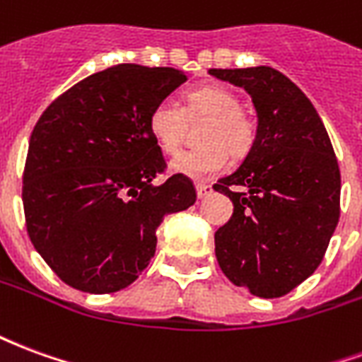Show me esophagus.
I'll list each match as a JSON object with an SVG mask.
<instances>
[{"label":"esophagus","mask_w":362,"mask_h":362,"mask_svg":"<svg viewBox=\"0 0 362 362\" xmlns=\"http://www.w3.org/2000/svg\"><path fill=\"white\" fill-rule=\"evenodd\" d=\"M196 189H197V197H199V199H204V197H207L209 194H213V186L211 184H205V182H197Z\"/></svg>","instance_id":"obj_1"}]
</instances>
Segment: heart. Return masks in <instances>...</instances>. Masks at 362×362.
<instances>
[{"label": "heart", "mask_w": 362, "mask_h": 362, "mask_svg": "<svg viewBox=\"0 0 362 362\" xmlns=\"http://www.w3.org/2000/svg\"><path fill=\"white\" fill-rule=\"evenodd\" d=\"M178 104H155L149 112L147 126L160 149L174 155L180 149L186 135V118H207L199 134L202 147L180 153L173 160L176 173L189 178H207L223 173L228 165V153L233 157L248 155L256 143V122L240 108V98L227 87L204 85L186 90Z\"/></svg>", "instance_id": "heart-1"}]
</instances>
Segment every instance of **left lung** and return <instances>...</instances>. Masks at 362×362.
Wrapping results in <instances>:
<instances>
[{
  "label": "left lung",
  "mask_w": 362,
  "mask_h": 362,
  "mask_svg": "<svg viewBox=\"0 0 362 362\" xmlns=\"http://www.w3.org/2000/svg\"><path fill=\"white\" fill-rule=\"evenodd\" d=\"M209 74L244 87L258 112L254 147L213 186L235 205L215 233V256L236 287L277 298L324 259L339 221V165L318 112L288 77L266 66Z\"/></svg>",
  "instance_id": "left-lung-1"
}]
</instances>
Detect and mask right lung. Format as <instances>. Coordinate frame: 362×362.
<instances>
[{
  "mask_svg": "<svg viewBox=\"0 0 362 362\" xmlns=\"http://www.w3.org/2000/svg\"><path fill=\"white\" fill-rule=\"evenodd\" d=\"M186 74L119 64L89 75L42 112L28 141L23 207L30 243L69 287L106 295L132 285L166 215L196 204L194 182L166 170L147 126Z\"/></svg>",
  "mask_w": 362,
  "mask_h": 362,
  "instance_id": "add662e5",
  "label": "right lung"
}]
</instances>
